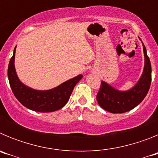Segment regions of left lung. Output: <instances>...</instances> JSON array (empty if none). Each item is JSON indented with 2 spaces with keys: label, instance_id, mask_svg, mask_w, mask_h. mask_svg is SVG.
Returning <instances> with one entry per match:
<instances>
[{
  "label": "left lung",
  "instance_id": "left-lung-1",
  "mask_svg": "<svg viewBox=\"0 0 158 158\" xmlns=\"http://www.w3.org/2000/svg\"><path fill=\"white\" fill-rule=\"evenodd\" d=\"M145 57L143 72L137 84L127 91H119L102 81L96 100L99 105L111 113H124L139 105L144 100L151 84V64L142 43Z\"/></svg>",
  "mask_w": 158,
  "mask_h": 158
}]
</instances>
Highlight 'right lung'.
Returning a JSON list of instances; mask_svg holds the SVG:
<instances>
[{
    "instance_id": "1",
    "label": "right lung",
    "mask_w": 158,
    "mask_h": 158,
    "mask_svg": "<svg viewBox=\"0 0 158 158\" xmlns=\"http://www.w3.org/2000/svg\"><path fill=\"white\" fill-rule=\"evenodd\" d=\"M8 64V77L14 96L24 107L38 112H51L61 109L66 104L73 88L83 77L81 74L63 82L49 90H36L26 86L19 81L15 69V53Z\"/></svg>"
}]
</instances>
